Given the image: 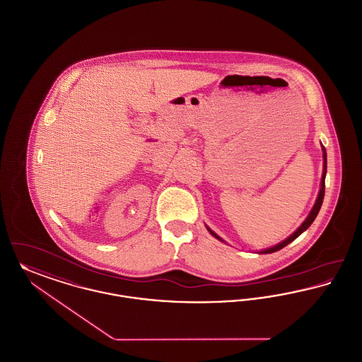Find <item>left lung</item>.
Instances as JSON below:
<instances>
[{"instance_id":"8db88e82","label":"left lung","mask_w":362,"mask_h":362,"mask_svg":"<svg viewBox=\"0 0 362 362\" xmlns=\"http://www.w3.org/2000/svg\"><path fill=\"white\" fill-rule=\"evenodd\" d=\"M321 148H322V160H324V163H322V175H321L319 195H317V199H316V202H315V205H313L312 211H310V213L308 214V217L305 218V221L298 227L297 230H296L293 234L290 235V236H287L284 240H281L280 243H277L275 246H271V247H268V249H264V250L257 252L258 255H269V253H275L277 250L283 249L284 246H287L288 243H291L294 239H297L298 236L302 234L303 231H306V230L310 227V224L315 221V218L317 217V214H319L320 212V208H321V205H322V199H324V192H325V175H327V151H325V148H324V146H321ZM206 230H208V231L211 233V235H213L216 239H218L220 242H224V243H226V240H224V239H221V238H220L218 235L216 234L214 231H212L208 226H206Z\"/></svg>"}]
</instances>
